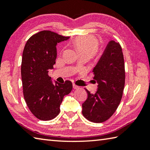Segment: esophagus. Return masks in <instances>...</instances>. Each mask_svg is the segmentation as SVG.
Returning a JSON list of instances; mask_svg holds the SVG:
<instances>
[{"label": "esophagus", "instance_id": "34e87169", "mask_svg": "<svg viewBox=\"0 0 150 150\" xmlns=\"http://www.w3.org/2000/svg\"><path fill=\"white\" fill-rule=\"evenodd\" d=\"M73 89H79V86H77V85H76L74 84V83L73 84Z\"/></svg>", "mask_w": 150, "mask_h": 150}]
</instances>
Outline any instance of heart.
<instances>
[{"instance_id": "1", "label": "heart", "mask_w": 150, "mask_h": 150, "mask_svg": "<svg viewBox=\"0 0 150 150\" xmlns=\"http://www.w3.org/2000/svg\"><path fill=\"white\" fill-rule=\"evenodd\" d=\"M74 45L79 54H86L89 57L94 55L98 49V42L91 36L77 38Z\"/></svg>"}]
</instances>
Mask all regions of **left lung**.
I'll list each match as a JSON object with an SVG mask.
<instances>
[{
	"mask_svg": "<svg viewBox=\"0 0 150 150\" xmlns=\"http://www.w3.org/2000/svg\"><path fill=\"white\" fill-rule=\"evenodd\" d=\"M93 72L98 88L94 94L86 89L88 97L82 104V113L90 122L101 123L115 113L124 89V59L119 42L109 41Z\"/></svg>",
	"mask_w": 150,
	"mask_h": 150,
	"instance_id": "obj_1",
	"label": "left lung"
}]
</instances>
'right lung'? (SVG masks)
<instances>
[{
  "instance_id": "add662e5",
  "label": "right lung",
  "mask_w": 150,
  "mask_h": 150,
  "mask_svg": "<svg viewBox=\"0 0 150 150\" xmlns=\"http://www.w3.org/2000/svg\"><path fill=\"white\" fill-rule=\"evenodd\" d=\"M50 30L33 35L26 42L21 63L23 95L28 109L39 120H53L60 112L63 97L73 89L70 81L61 84L48 75L57 58V45L67 41Z\"/></svg>"
}]
</instances>
